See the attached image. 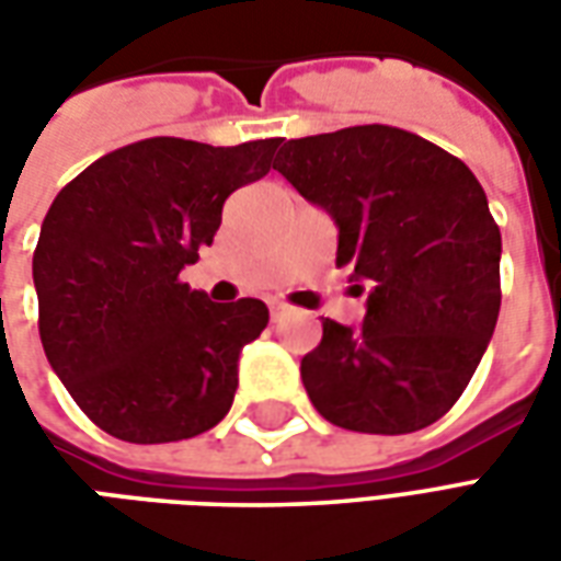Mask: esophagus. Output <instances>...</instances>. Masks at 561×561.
Returning a JSON list of instances; mask_svg holds the SVG:
<instances>
[{
  "label": "esophagus",
  "instance_id": "esophagus-1",
  "mask_svg": "<svg viewBox=\"0 0 561 561\" xmlns=\"http://www.w3.org/2000/svg\"><path fill=\"white\" fill-rule=\"evenodd\" d=\"M285 312H288V306H285V304H270V316H273V318H282Z\"/></svg>",
  "mask_w": 561,
  "mask_h": 561
}]
</instances>
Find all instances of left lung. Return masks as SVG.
Instances as JSON below:
<instances>
[{
	"instance_id": "obj_1",
	"label": "left lung",
	"mask_w": 561,
	"mask_h": 561,
	"mask_svg": "<svg viewBox=\"0 0 561 561\" xmlns=\"http://www.w3.org/2000/svg\"><path fill=\"white\" fill-rule=\"evenodd\" d=\"M273 168L336 221V267L366 294L364 324L324 318L300 360L318 414L376 435L435 423L474 376L502 306V233L481 183L393 126L285 140Z\"/></svg>"
}]
</instances>
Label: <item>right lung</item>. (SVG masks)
Wrapping results in <instances>:
<instances>
[{
  "mask_svg": "<svg viewBox=\"0 0 561 561\" xmlns=\"http://www.w3.org/2000/svg\"><path fill=\"white\" fill-rule=\"evenodd\" d=\"M279 140H138L92 161L47 209L32 255L38 333L104 433L180 442L231 409L237 360L267 328V306L209 304L180 270L213 243L228 195L270 171Z\"/></svg>",
  "mask_w": 561,
  "mask_h": 561,
  "instance_id": "1",
  "label": "right lung"
}]
</instances>
